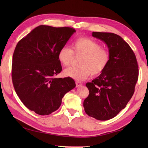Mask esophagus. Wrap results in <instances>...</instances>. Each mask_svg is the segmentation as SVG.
Listing matches in <instances>:
<instances>
[{"label":"esophagus","mask_w":148,"mask_h":148,"mask_svg":"<svg viewBox=\"0 0 148 148\" xmlns=\"http://www.w3.org/2000/svg\"><path fill=\"white\" fill-rule=\"evenodd\" d=\"M76 84L77 87H79V86H81V85H82V83H81V82H78V81H77V82L76 83Z\"/></svg>","instance_id":"1"}]
</instances>
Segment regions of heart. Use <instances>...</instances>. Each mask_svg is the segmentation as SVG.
Wrapping results in <instances>:
<instances>
[{
    "instance_id": "obj_1",
    "label": "heart",
    "mask_w": 148,
    "mask_h": 148,
    "mask_svg": "<svg viewBox=\"0 0 148 148\" xmlns=\"http://www.w3.org/2000/svg\"><path fill=\"white\" fill-rule=\"evenodd\" d=\"M76 56H81L77 67H69L64 71L65 76L71 77L76 81H83L88 77L91 74L93 76L99 75L104 71L110 61V54L108 50L102 48L101 45L95 40L79 37L73 42L72 49L63 46L58 53V60L64 66L71 64Z\"/></svg>"
}]
</instances>
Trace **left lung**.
<instances>
[{
  "label": "left lung",
  "mask_w": 148,
  "mask_h": 148,
  "mask_svg": "<svg viewBox=\"0 0 148 148\" xmlns=\"http://www.w3.org/2000/svg\"><path fill=\"white\" fill-rule=\"evenodd\" d=\"M92 36L108 46V67L92 82L87 83L89 95L84 99V111L91 117L105 121L113 118L126 107L132 97L139 76L133 50L114 33L93 32Z\"/></svg>",
  "instance_id": "obj_1"
}]
</instances>
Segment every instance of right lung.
<instances>
[{
  "label": "right lung",
  "mask_w": 148,
  "mask_h": 148,
  "mask_svg": "<svg viewBox=\"0 0 148 148\" xmlns=\"http://www.w3.org/2000/svg\"><path fill=\"white\" fill-rule=\"evenodd\" d=\"M76 30L40 25L21 39L12 56V81L23 104L39 115L60 106L65 94L76 86L71 77L56 78L62 70L58 53Z\"/></svg>",
  "instance_id": "right-lung-1"
}]
</instances>
